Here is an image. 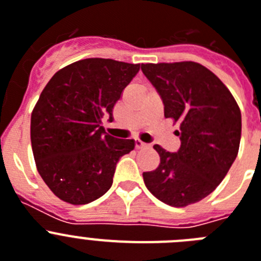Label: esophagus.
<instances>
[{
  "instance_id": "34e87169",
  "label": "esophagus",
  "mask_w": 261,
  "mask_h": 261,
  "mask_svg": "<svg viewBox=\"0 0 261 261\" xmlns=\"http://www.w3.org/2000/svg\"><path fill=\"white\" fill-rule=\"evenodd\" d=\"M135 147H137V148H147V147H149V144L144 143V142H142L140 139H135Z\"/></svg>"
}]
</instances>
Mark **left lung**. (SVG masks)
<instances>
[{
	"instance_id": "left-lung-1",
	"label": "left lung",
	"mask_w": 261,
	"mask_h": 261,
	"mask_svg": "<svg viewBox=\"0 0 261 261\" xmlns=\"http://www.w3.org/2000/svg\"><path fill=\"white\" fill-rule=\"evenodd\" d=\"M144 76L164 103V117L180 124V149L171 153L159 144L155 171L144 172L147 189L174 207H185L209 196L237 159L242 115L225 84L194 62L147 63Z\"/></svg>"
}]
</instances>
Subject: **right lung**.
<instances>
[{
	"instance_id": "right-lung-1",
	"label": "right lung",
	"mask_w": 261,
	"mask_h": 261,
	"mask_svg": "<svg viewBox=\"0 0 261 261\" xmlns=\"http://www.w3.org/2000/svg\"><path fill=\"white\" fill-rule=\"evenodd\" d=\"M140 64L84 59L56 72L31 113V147L36 169L56 197L85 205L110 189L118 160L133 151V139L105 133L102 118Z\"/></svg>"
}]
</instances>
